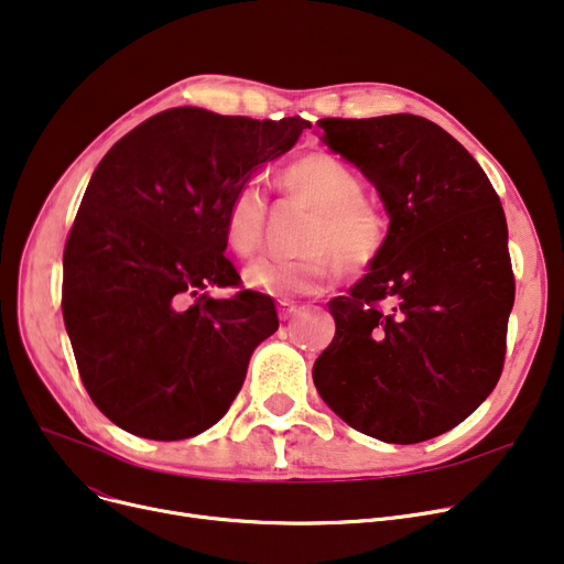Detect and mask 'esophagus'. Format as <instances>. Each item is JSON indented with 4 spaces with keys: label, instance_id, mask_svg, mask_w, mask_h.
Listing matches in <instances>:
<instances>
[{
    "label": "esophagus",
    "instance_id": "esophagus-1",
    "mask_svg": "<svg viewBox=\"0 0 564 564\" xmlns=\"http://www.w3.org/2000/svg\"><path fill=\"white\" fill-rule=\"evenodd\" d=\"M300 313V306L297 304H290V302H279V317L285 322V319H292L294 315Z\"/></svg>",
    "mask_w": 564,
    "mask_h": 564
}]
</instances>
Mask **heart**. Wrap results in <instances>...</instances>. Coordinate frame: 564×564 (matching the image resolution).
Listing matches in <instances>:
<instances>
[{
  "mask_svg": "<svg viewBox=\"0 0 564 564\" xmlns=\"http://www.w3.org/2000/svg\"><path fill=\"white\" fill-rule=\"evenodd\" d=\"M281 185L313 205L300 258H256L242 272L247 290L272 300H292L324 288L334 272V259L345 274H361L377 262L389 237V221L379 205L361 192L359 175L332 153H308L290 162ZM267 200L256 183L232 192L224 207V237L237 256L258 249Z\"/></svg>",
  "mask_w": 564,
  "mask_h": 564,
  "instance_id": "obj_1",
  "label": "heart"
}]
</instances>
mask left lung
<instances>
[{
    "instance_id": "left-lung-1",
    "label": "left lung",
    "mask_w": 564,
    "mask_h": 564,
    "mask_svg": "<svg viewBox=\"0 0 564 564\" xmlns=\"http://www.w3.org/2000/svg\"><path fill=\"white\" fill-rule=\"evenodd\" d=\"M317 126L377 189L389 237L349 297L329 302L336 336L313 366L315 389L372 438H434L468 419L502 370L514 304L506 213L482 166L423 116Z\"/></svg>"
}]
</instances>
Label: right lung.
<instances>
[{
    "label": "right lung",
    "instance_id": "obj_1",
    "mask_svg": "<svg viewBox=\"0 0 564 564\" xmlns=\"http://www.w3.org/2000/svg\"><path fill=\"white\" fill-rule=\"evenodd\" d=\"M200 107L148 118L96 166L64 251V322L84 387L121 430L181 441L240 393L253 349L279 329L272 297L237 285L224 207L308 128Z\"/></svg>",
    "mask_w": 564,
    "mask_h": 564
}]
</instances>
